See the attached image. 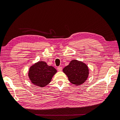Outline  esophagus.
<instances>
[{"label": "esophagus", "instance_id": "1", "mask_svg": "<svg viewBox=\"0 0 120 120\" xmlns=\"http://www.w3.org/2000/svg\"><path fill=\"white\" fill-rule=\"evenodd\" d=\"M57 70L58 71H61L63 70V68L61 67H58L57 68Z\"/></svg>", "mask_w": 120, "mask_h": 120}]
</instances>
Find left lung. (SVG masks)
I'll list each match as a JSON object with an SVG mask.
<instances>
[{"instance_id": "1", "label": "left lung", "mask_w": 120, "mask_h": 120, "mask_svg": "<svg viewBox=\"0 0 120 120\" xmlns=\"http://www.w3.org/2000/svg\"><path fill=\"white\" fill-rule=\"evenodd\" d=\"M63 71L68 76L69 81L76 86L84 82L89 75V69L86 65L77 60H71L63 69Z\"/></svg>"}]
</instances>
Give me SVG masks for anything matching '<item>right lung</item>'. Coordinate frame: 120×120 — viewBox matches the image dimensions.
<instances>
[{"label":"right lung","mask_w":120,"mask_h":120,"mask_svg":"<svg viewBox=\"0 0 120 120\" xmlns=\"http://www.w3.org/2000/svg\"><path fill=\"white\" fill-rule=\"evenodd\" d=\"M56 71L55 68L48 66L44 61H39L30 67L28 76L34 84L43 87L50 82Z\"/></svg>","instance_id":"1"}]
</instances>
